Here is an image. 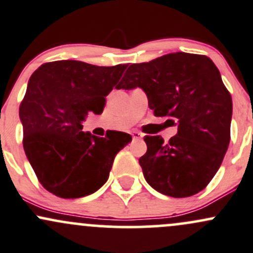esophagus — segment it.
Instances as JSON below:
<instances>
[{
	"label": "esophagus",
	"instance_id": "1",
	"mask_svg": "<svg viewBox=\"0 0 253 253\" xmlns=\"http://www.w3.org/2000/svg\"><path fill=\"white\" fill-rule=\"evenodd\" d=\"M131 134H132V138L134 140H139V139H141V138L144 137L143 133H140V132H138V131H133Z\"/></svg>",
	"mask_w": 253,
	"mask_h": 253
}]
</instances>
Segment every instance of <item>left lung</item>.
<instances>
[{"label": "left lung", "mask_w": 253, "mask_h": 253, "mask_svg": "<svg viewBox=\"0 0 253 253\" xmlns=\"http://www.w3.org/2000/svg\"><path fill=\"white\" fill-rule=\"evenodd\" d=\"M141 87L155 116H169L177 133L165 143L145 135L139 165L160 193L184 198L204 190L220 168L230 140L233 103L220 71L205 55L171 52L133 63L118 88Z\"/></svg>", "instance_id": "left-lung-1"}]
</instances>
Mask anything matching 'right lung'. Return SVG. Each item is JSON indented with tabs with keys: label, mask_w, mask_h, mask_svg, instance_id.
<instances>
[{
	"label": "right lung",
	"mask_w": 253,
	"mask_h": 253,
	"mask_svg": "<svg viewBox=\"0 0 253 253\" xmlns=\"http://www.w3.org/2000/svg\"><path fill=\"white\" fill-rule=\"evenodd\" d=\"M127 65L98 67L74 60L43 63L29 80L19 108L24 150L38 181L50 193L73 199L96 192L109 177L114 158L132 137L83 132L88 113L101 114L105 96Z\"/></svg>",
	"instance_id": "1"
}]
</instances>
